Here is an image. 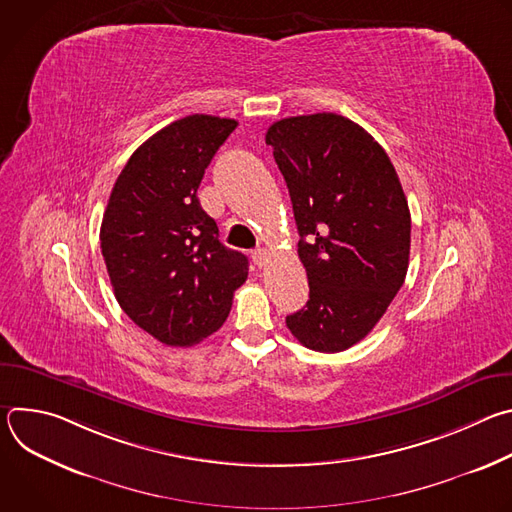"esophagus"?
I'll return each mask as SVG.
<instances>
[{"label": "esophagus", "instance_id": "esophagus-1", "mask_svg": "<svg viewBox=\"0 0 512 512\" xmlns=\"http://www.w3.org/2000/svg\"><path fill=\"white\" fill-rule=\"evenodd\" d=\"M269 259H271V253H269L267 249H257V251H253V261H255V265L265 267V265L269 263Z\"/></svg>", "mask_w": 512, "mask_h": 512}]
</instances>
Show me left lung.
<instances>
[{
	"mask_svg": "<svg viewBox=\"0 0 512 512\" xmlns=\"http://www.w3.org/2000/svg\"><path fill=\"white\" fill-rule=\"evenodd\" d=\"M300 233L310 300L285 324L306 348L340 352L367 336L401 289L411 214L387 152L358 123L316 113L265 135Z\"/></svg>",
	"mask_w": 512,
	"mask_h": 512,
	"instance_id": "left-lung-1",
	"label": "left lung"
}]
</instances>
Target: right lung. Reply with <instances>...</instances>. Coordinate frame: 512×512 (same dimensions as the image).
I'll return each instance as SVG.
<instances>
[{"label":"right lung","instance_id":"add662e5","mask_svg":"<svg viewBox=\"0 0 512 512\" xmlns=\"http://www.w3.org/2000/svg\"><path fill=\"white\" fill-rule=\"evenodd\" d=\"M235 119L188 115L143 141L121 170L101 251L121 310L168 346H192L227 320L249 273L196 196Z\"/></svg>","mask_w":512,"mask_h":512}]
</instances>
